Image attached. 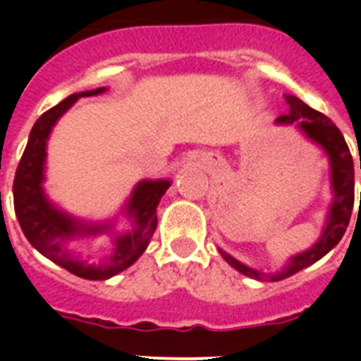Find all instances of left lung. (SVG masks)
<instances>
[{
    "label": "left lung",
    "mask_w": 361,
    "mask_h": 361,
    "mask_svg": "<svg viewBox=\"0 0 361 361\" xmlns=\"http://www.w3.org/2000/svg\"><path fill=\"white\" fill-rule=\"evenodd\" d=\"M285 101L288 103V114L279 116L277 123L281 125H296L298 129L302 130L303 135L311 138L314 144H319L326 152V155L330 157V169H331V189H334V204L330 208V215L326 221L324 232L320 240L314 243L311 249L300 252L296 257H292L288 260L285 268L277 271L274 275L264 274L258 269H252L245 264H241L231 255H226L225 251L219 252L223 255L226 262L231 264L232 268L238 269L240 274L252 277L257 281H281L290 277V275L298 274L300 269L307 268L311 264L328 255L334 247L341 241L343 234L347 231L348 221L353 215L354 208V163L350 149H348L347 142L343 138L341 130L337 129L336 123L326 118L324 114H320L317 110L300 101L294 95H285ZM361 170V161H360ZM360 206H361V195H360Z\"/></svg>",
    "instance_id": "left-lung-1"
}]
</instances>
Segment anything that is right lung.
Instances as JSON below:
<instances>
[{"label":"right lung","mask_w":361,"mask_h":361,"mask_svg":"<svg viewBox=\"0 0 361 361\" xmlns=\"http://www.w3.org/2000/svg\"><path fill=\"white\" fill-rule=\"evenodd\" d=\"M103 92L104 87H97L92 92L75 93L56 104L54 109L47 110L35 121L13 183L14 212L27 241L52 262L82 279L90 281H103L120 274L129 268L130 264H135L136 258L146 251L147 243L157 228V206L161 202V197L170 187V181L166 180L140 181L135 187L133 197L125 208L135 221L133 223L135 228L127 234L116 236L114 251L106 262L101 266H90L84 260L73 257V252L67 247L71 240L78 236H97L101 232L110 231L112 225H86L59 212L54 204L48 202L47 195L42 191L47 140L56 121L75 104V101L80 97L99 95Z\"/></svg>","instance_id":"obj_1"}]
</instances>
